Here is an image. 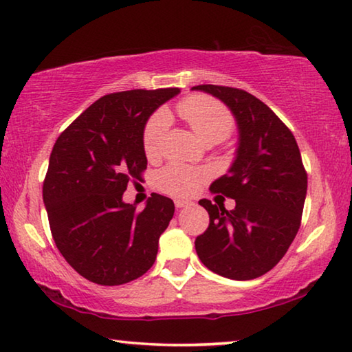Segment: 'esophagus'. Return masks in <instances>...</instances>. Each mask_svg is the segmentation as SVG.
<instances>
[{
    "label": "esophagus",
    "instance_id": "1",
    "mask_svg": "<svg viewBox=\"0 0 352 352\" xmlns=\"http://www.w3.org/2000/svg\"><path fill=\"white\" fill-rule=\"evenodd\" d=\"M189 205H190L189 200H182V199H177V200H175V206H177V208H186V206H189Z\"/></svg>",
    "mask_w": 352,
    "mask_h": 352
}]
</instances>
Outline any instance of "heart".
<instances>
[{
	"label": "heart",
	"mask_w": 352,
	"mask_h": 352,
	"mask_svg": "<svg viewBox=\"0 0 352 352\" xmlns=\"http://www.w3.org/2000/svg\"><path fill=\"white\" fill-rule=\"evenodd\" d=\"M180 116L206 144H216L230 135L234 121L231 113L216 99L195 94L183 99L177 107ZM170 118L166 110H157L147 119L142 130V148L147 158H155L162 151V144L169 130ZM206 178L204 169L172 163L158 172L157 186L170 195L194 194Z\"/></svg>",
	"instance_id": "obj_1"
}]
</instances>
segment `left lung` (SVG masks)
I'll return each instance as SVG.
<instances>
[{"label":"left lung","instance_id":"obj_1","mask_svg":"<svg viewBox=\"0 0 352 352\" xmlns=\"http://www.w3.org/2000/svg\"><path fill=\"white\" fill-rule=\"evenodd\" d=\"M233 113L239 132L236 158L210 190L234 199V210L200 200L210 226L195 252L211 272L248 281L272 270L294 242L301 223L307 174L287 126L262 100L239 88L197 85Z\"/></svg>","mask_w":352,"mask_h":352}]
</instances>
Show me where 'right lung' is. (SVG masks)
Wrapping results in <instances>:
<instances>
[{
  "label": "right lung",
  "instance_id": "add662e5",
  "mask_svg": "<svg viewBox=\"0 0 352 352\" xmlns=\"http://www.w3.org/2000/svg\"><path fill=\"white\" fill-rule=\"evenodd\" d=\"M180 88L107 94L76 118L52 147L43 201L58 252L88 281L119 285L151 269L175 206L160 194L146 208L122 200L147 168L142 130Z\"/></svg>",
  "mask_w": 352,
  "mask_h": 352
}]
</instances>
